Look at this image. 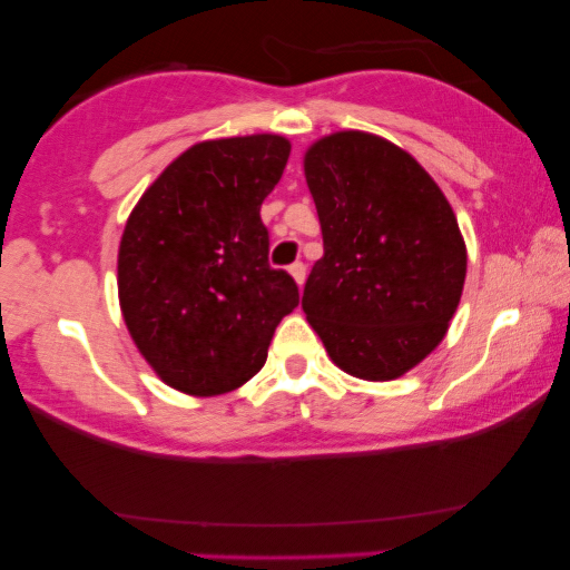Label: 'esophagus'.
<instances>
[{"mask_svg":"<svg viewBox=\"0 0 570 570\" xmlns=\"http://www.w3.org/2000/svg\"><path fill=\"white\" fill-rule=\"evenodd\" d=\"M287 272H291L293 279H295V283H298V285L306 283V264H303V262L291 264V269H287Z\"/></svg>","mask_w":570,"mask_h":570,"instance_id":"esophagus-1","label":"esophagus"}]
</instances>
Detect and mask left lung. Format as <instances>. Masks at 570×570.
<instances>
[{"mask_svg": "<svg viewBox=\"0 0 570 570\" xmlns=\"http://www.w3.org/2000/svg\"><path fill=\"white\" fill-rule=\"evenodd\" d=\"M303 170L324 236L301 303L311 330L350 376L400 379L439 347L462 298L454 209L407 150L371 131L316 139Z\"/></svg>", "mask_w": 570, "mask_h": 570, "instance_id": "obj_1", "label": "left lung"}]
</instances>
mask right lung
Instances as JSON below:
<instances>
[{
    "label": "right lung",
    "instance_id": "right-lung-1",
    "mask_svg": "<svg viewBox=\"0 0 570 570\" xmlns=\"http://www.w3.org/2000/svg\"><path fill=\"white\" fill-rule=\"evenodd\" d=\"M279 135L205 139L131 209L119 244V306L139 355L191 396L244 386L267 361L298 285L267 262L259 209L283 176Z\"/></svg>",
    "mask_w": 570,
    "mask_h": 570
}]
</instances>
